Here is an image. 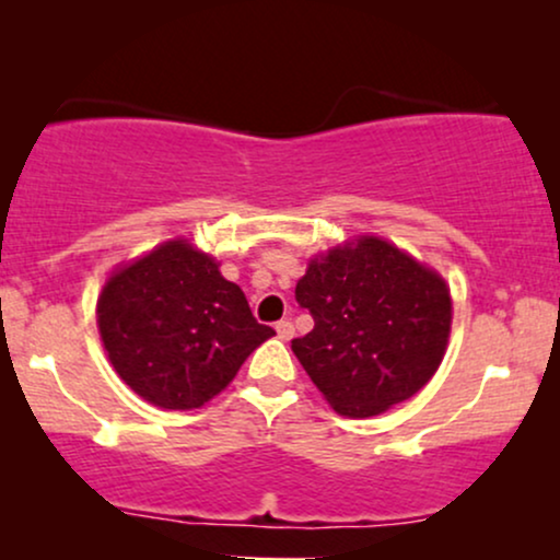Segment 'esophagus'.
I'll return each instance as SVG.
<instances>
[{
  "mask_svg": "<svg viewBox=\"0 0 560 560\" xmlns=\"http://www.w3.org/2000/svg\"><path fill=\"white\" fill-rule=\"evenodd\" d=\"M276 334H279L281 339H292L294 337V324L292 320H279V324H276Z\"/></svg>",
  "mask_w": 560,
  "mask_h": 560,
  "instance_id": "1",
  "label": "esophagus"
}]
</instances>
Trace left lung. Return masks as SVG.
<instances>
[{
	"instance_id": "1",
	"label": "left lung",
	"mask_w": 560,
	"mask_h": 560,
	"mask_svg": "<svg viewBox=\"0 0 560 560\" xmlns=\"http://www.w3.org/2000/svg\"><path fill=\"white\" fill-rule=\"evenodd\" d=\"M316 324L292 350L331 408L365 419L413 397L442 363L445 281L376 236L311 260L294 289Z\"/></svg>"
}]
</instances>
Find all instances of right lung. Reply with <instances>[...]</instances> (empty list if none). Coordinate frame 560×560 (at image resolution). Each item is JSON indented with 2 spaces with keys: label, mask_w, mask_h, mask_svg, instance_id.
<instances>
[{
  "label": "right lung",
  "mask_w": 560,
  "mask_h": 560,
  "mask_svg": "<svg viewBox=\"0 0 560 560\" xmlns=\"http://www.w3.org/2000/svg\"><path fill=\"white\" fill-rule=\"evenodd\" d=\"M102 342L120 378L168 410L199 408L226 389L273 329L218 262L176 240L107 281L96 302Z\"/></svg>",
  "instance_id": "right-lung-1"
}]
</instances>
